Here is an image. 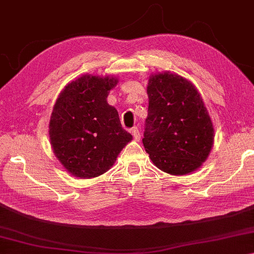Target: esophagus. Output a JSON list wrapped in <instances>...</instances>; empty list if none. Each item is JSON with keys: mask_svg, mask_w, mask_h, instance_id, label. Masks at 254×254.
<instances>
[{"mask_svg": "<svg viewBox=\"0 0 254 254\" xmlns=\"http://www.w3.org/2000/svg\"><path fill=\"white\" fill-rule=\"evenodd\" d=\"M131 133H132V135H133V139L135 140V141H139V140H140V131H139V128L138 127H133L131 130Z\"/></svg>", "mask_w": 254, "mask_h": 254, "instance_id": "1", "label": "esophagus"}]
</instances>
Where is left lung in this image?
<instances>
[{
    "label": "left lung",
    "mask_w": 254,
    "mask_h": 254,
    "mask_svg": "<svg viewBox=\"0 0 254 254\" xmlns=\"http://www.w3.org/2000/svg\"><path fill=\"white\" fill-rule=\"evenodd\" d=\"M146 130L149 158L167 174L182 176L202 166L215 130L203 99L190 80L170 71L149 76Z\"/></svg>",
    "instance_id": "8db88e82"
}]
</instances>
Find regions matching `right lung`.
<instances>
[{
  "label": "right lung",
  "mask_w": 254,
  "mask_h": 254,
  "mask_svg": "<svg viewBox=\"0 0 254 254\" xmlns=\"http://www.w3.org/2000/svg\"><path fill=\"white\" fill-rule=\"evenodd\" d=\"M118 82L114 75L86 73L67 83L56 99L48 126L50 142L59 162L75 178L106 173L132 140L116 108L107 103Z\"/></svg>",
  "instance_id": "obj_1"
}]
</instances>
